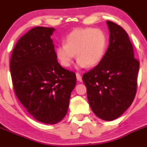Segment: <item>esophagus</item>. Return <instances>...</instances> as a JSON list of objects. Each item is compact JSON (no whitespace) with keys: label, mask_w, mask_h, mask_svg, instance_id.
Segmentation results:
<instances>
[{"label":"esophagus","mask_w":147,"mask_h":147,"mask_svg":"<svg viewBox=\"0 0 147 147\" xmlns=\"http://www.w3.org/2000/svg\"><path fill=\"white\" fill-rule=\"evenodd\" d=\"M76 78H77V80L78 81H82V77H81V76L80 75L79 73H76Z\"/></svg>","instance_id":"obj_1"}]
</instances>
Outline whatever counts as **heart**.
I'll return each mask as SVG.
<instances>
[{"label": "heart", "mask_w": 147, "mask_h": 147, "mask_svg": "<svg viewBox=\"0 0 147 147\" xmlns=\"http://www.w3.org/2000/svg\"><path fill=\"white\" fill-rule=\"evenodd\" d=\"M107 47L108 37L102 30L76 28L66 35L65 44L62 43L56 47L55 55L63 67L70 66L76 54L78 59V67H92L101 62Z\"/></svg>", "instance_id": "heart-1"}]
</instances>
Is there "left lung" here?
I'll return each mask as SVG.
<instances>
[{
	"instance_id": "8db88e82",
	"label": "left lung",
	"mask_w": 147,
	"mask_h": 147,
	"mask_svg": "<svg viewBox=\"0 0 147 147\" xmlns=\"http://www.w3.org/2000/svg\"><path fill=\"white\" fill-rule=\"evenodd\" d=\"M110 43L101 62L82 77L93 113L111 121L131 105L138 87L140 63L134 58L132 44L122 27L107 21Z\"/></svg>"
}]
</instances>
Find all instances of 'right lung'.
I'll use <instances>...</instances> for the list:
<instances>
[{
	"label": "right lung",
	"mask_w": 147,
	"mask_h": 147,
	"mask_svg": "<svg viewBox=\"0 0 147 147\" xmlns=\"http://www.w3.org/2000/svg\"><path fill=\"white\" fill-rule=\"evenodd\" d=\"M52 28L35 27L17 42L9 69L14 92L28 113L45 124H55L67 113L75 72L63 68L55 55Z\"/></svg>",
	"instance_id": "1"
}]
</instances>
